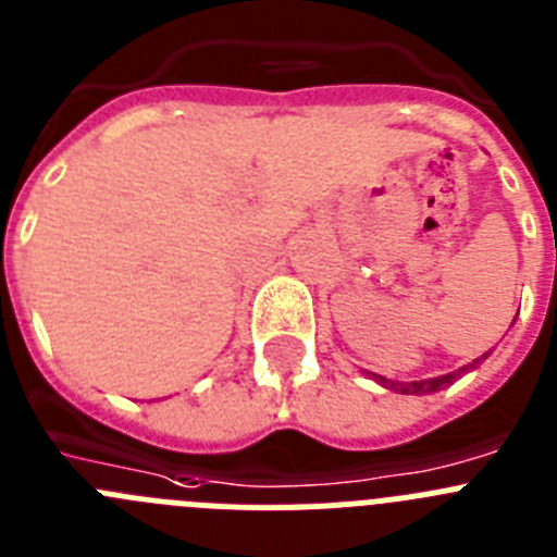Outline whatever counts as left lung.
Instances as JSON below:
<instances>
[{
  "label": "left lung",
  "mask_w": 557,
  "mask_h": 557,
  "mask_svg": "<svg viewBox=\"0 0 557 557\" xmlns=\"http://www.w3.org/2000/svg\"><path fill=\"white\" fill-rule=\"evenodd\" d=\"M488 356V354H486ZM486 356H481V359H475L472 364L461 367L458 372H447V375H438V379H428V381H411V384H403V381H389L384 379V375H372V379L379 381L384 389H392V392H400V395H428V392H436V389H445V386H450L453 381L458 379V375H463V372L475 370L478 364H481Z\"/></svg>",
  "instance_id": "left-lung-1"
}]
</instances>
